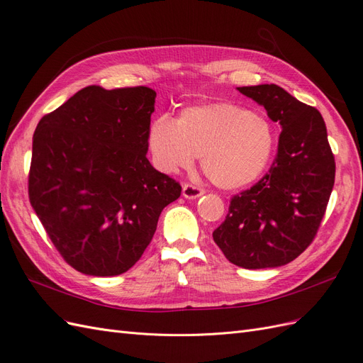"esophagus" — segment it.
<instances>
[{
	"mask_svg": "<svg viewBox=\"0 0 363 363\" xmlns=\"http://www.w3.org/2000/svg\"><path fill=\"white\" fill-rule=\"evenodd\" d=\"M206 191L203 188H200V186H195L192 183H184L183 184V196L184 199L188 200H195L199 199V196H201Z\"/></svg>",
	"mask_w": 363,
	"mask_h": 363,
	"instance_id": "obj_1",
	"label": "esophagus"
}]
</instances>
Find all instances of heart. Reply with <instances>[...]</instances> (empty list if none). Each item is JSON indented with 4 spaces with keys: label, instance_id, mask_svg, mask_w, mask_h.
<instances>
[{
    "label": "heart",
    "instance_id": "obj_1",
    "mask_svg": "<svg viewBox=\"0 0 363 363\" xmlns=\"http://www.w3.org/2000/svg\"><path fill=\"white\" fill-rule=\"evenodd\" d=\"M274 130L259 112L236 104L186 107L174 121L162 116L148 130V148L164 172L189 168L201 157L206 177L223 189L255 183L271 162Z\"/></svg>",
    "mask_w": 363,
    "mask_h": 363
}]
</instances>
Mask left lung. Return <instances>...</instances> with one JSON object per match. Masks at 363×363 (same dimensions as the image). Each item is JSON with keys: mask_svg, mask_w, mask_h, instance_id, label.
I'll return each instance as SVG.
<instances>
[{"mask_svg": "<svg viewBox=\"0 0 363 363\" xmlns=\"http://www.w3.org/2000/svg\"><path fill=\"white\" fill-rule=\"evenodd\" d=\"M281 125L276 159L233 195L213 232L224 256L247 269L286 265L312 244L335 184V156L321 113L277 84L238 87Z\"/></svg>", "mask_w": 363, "mask_h": 363, "instance_id": "8db88e82", "label": "left lung"}]
</instances>
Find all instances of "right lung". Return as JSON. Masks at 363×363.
<instances>
[{"label": "right lung", "instance_id": "1", "mask_svg": "<svg viewBox=\"0 0 363 363\" xmlns=\"http://www.w3.org/2000/svg\"><path fill=\"white\" fill-rule=\"evenodd\" d=\"M155 100L145 86H87L33 135L30 203L63 260L87 276L133 267L182 194L147 159Z\"/></svg>", "mask_w": 363, "mask_h": 363}]
</instances>
